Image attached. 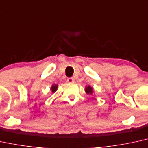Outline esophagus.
Returning <instances> with one entry per match:
<instances>
[{
  "label": "esophagus",
  "instance_id": "esophagus-1",
  "mask_svg": "<svg viewBox=\"0 0 148 148\" xmlns=\"http://www.w3.org/2000/svg\"><path fill=\"white\" fill-rule=\"evenodd\" d=\"M67 81L68 82V83H74V82L75 81V80H74V78L71 77V78H68V79H67Z\"/></svg>",
  "mask_w": 148,
  "mask_h": 148
}]
</instances>
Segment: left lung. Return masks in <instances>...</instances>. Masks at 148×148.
<instances>
[{
  "mask_svg": "<svg viewBox=\"0 0 148 148\" xmlns=\"http://www.w3.org/2000/svg\"><path fill=\"white\" fill-rule=\"evenodd\" d=\"M85 92H86L87 94H92V92H93V89H92V88H91L90 86H88L85 88Z\"/></svg>",
  "mask_w": 148,
  "mask_h": 148,
  "instance_id": "obj_1",
  "label": "left lung"
}]
</instances>
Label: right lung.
<instances>
[{"instance_id": "right-lung-1", "label": "right lung", "mask_w": 148, "mask_h": 148, "mask_svg": "<svg viewBox=\"0 0 148 148\" xmlns=\"http://www.w3.org/2000/svg\"><path fill=\"white\" fill-rule=\"evenodd\" d=\"M57 88H58V85H53L52 86H51V92L54 93V92H55L57 90Z\"/></svg>"}]
</instances>
